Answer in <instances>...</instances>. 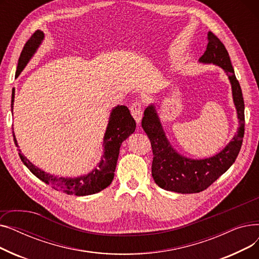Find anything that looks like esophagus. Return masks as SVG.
Returning <instances> with one entry per match:
<instances>
[{
    "label": "esophagus",
    "instance_id": "obj_1",
    "mask_svg": "<svg viewBox=\"0 0 259 259\" xmlns=\"http://www.w3.org/2000/svg\"><path fill=\"white\" fill-rule=\"evenodd\" d=\"M130 111L134 119L137 120V122H140L143 116V104L140 101L133 102L132 105L130 106Z\"/></svg>",
    "mask_w": 259,
    "mask_h": 259
}]
</instances>
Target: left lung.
<instances>
[{"label": "left lung", "instance_id": "left-lung-1", "mask_svg": "<svg viewBox=\"0 0 259 259\" xmlns=\"http://www.w3.org/2000/svg\"><path fill=\"white\" fill-rule=\"evenodd\" d=\"M199 61L219 65L227 72L232 85L233 100L240 126L233 140L219 154L206 159H190L181 156L171 148L161 128L154 106H149L144 112L142 127L152 147L153 180L156 185L167 191L198 193L206 190L233 165L242 145L244 103L241 88L225 45L212 31L208 32V45Z\"/></svg>", "mask_w": 259, "mask_h": 259}]
</instances>
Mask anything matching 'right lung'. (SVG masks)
Returning <instances> with one entry per match:
<instances>
[{
	"label": "right lung",
	"mask_w": 259,
	"mask_h": 259,
	"mask_svg": "<svg viewBox=\"0 0 259 259\" xmlns=\"http://www.w3.org/2000/svg\"><path fill=\"white\" fill-rule=\"evenodd\" d=\"M44 38V33L40 30H36L30 38L27 40L20 56L18 69L16 75L18 76L24 67L28 63V61L36 51L42 39ZM13 101H15V89L12 90L11 97V110L13 108ZM135 120L131 116L129 109L126 106H117L115 107L110 115V120L105 133L104 145H105V153L102 157V160L99 164L98 168H95L92 172L87 175L80 176L75 179H67L60 178L57 179L56 176L50 175L40 169L33 166L31 162L27 159L19 149V155L24 162V165L33 173L37 179H39L45 184L51 186L53 189L62 191L66 194H74L77 196L90 195L98 193L105 188H107L113 181L114 171L116 167V161L119 153V147L130 134L135 130ZM13 134V132H12ZM13 141L18 147L17 140L13 134Z\"/></svg>",
	"instance_id": "1"
}]
</instances>
